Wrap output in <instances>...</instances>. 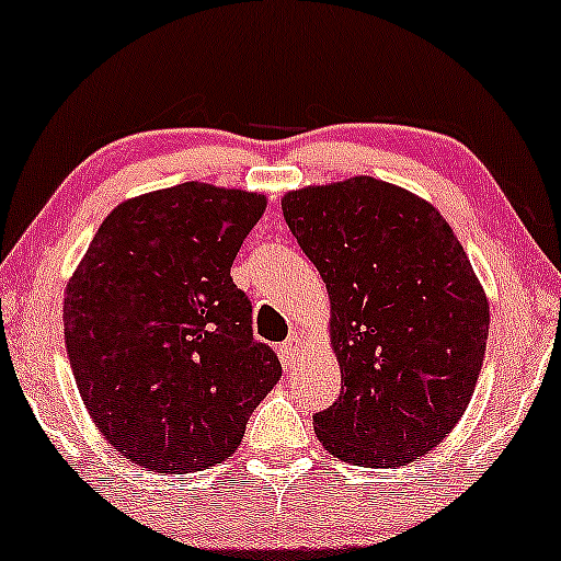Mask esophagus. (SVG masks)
<instances>
[{
    "label": "esophagus",
    "instance_id": "obj_1",
    "mask_svg": "<svg viewBox=\"0 0 561 561\" xmlns=\"http://www.w3.org/2000/svg\"><path fill=\"white\" fill-rule=\"evenodd\" d=\"M302 347H306V342H302L298 334L287 336V340L282 342L279 353H282V357H285V363H287V366H293V363L298 360V357L302 355Z\"/></svg>",
    "mask_w": 561,
    "mask_h": 561
}]
</instances>
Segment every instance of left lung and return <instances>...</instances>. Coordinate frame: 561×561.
Segmentation results:
<instances>
[{
  "label": "left lung",
  "instance_id": "obj_1",
  "mask_svg": "<svg viewBox=\"0 0 561 561\" xmlns=\"http://www.w3.org/2000/svg\"><path fill=\"white\" fill-rule=\"evenodd\" d=\"M332 302L342 394L313 415L323 449L363 468L428 455L468 410L489 340V300L449 221L376 178L282 198Z\"/></svg>",
  "mask_w": 561,
  "mask_h": 561
}]
</instances>
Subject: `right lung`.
<instances>
[{
  "mask_svg": "<svg viewBox=\"0 0 561 561\" xmlns=\"http://www.w3.org/2000/svg\"><path fill=\"white\" fill-rule=\"evenodd\" d=\"M266 195L182 182L123 201L65 289V345L88 415L153 473H195L240 447L282 376L229 276Z\"/></svg>",
  "mask_w": 561,
  "mask_h": 561,
  "instance_id": "obj_1",
  "label": "right lung"
}]
</instances>
